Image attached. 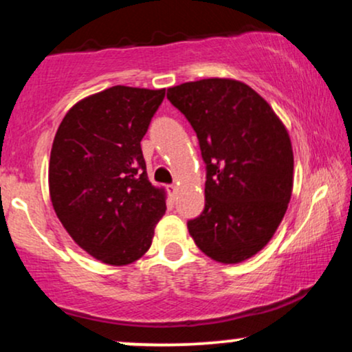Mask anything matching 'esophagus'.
Instances as JSON below:
<instances>
[{
  "instance_id": "obj_1",
  "label": "esophagus",
  "mask_w": 352,
  "mask_h": 352,
  "mask_svg": "<svg viewBox=\"0 0 352 352\" xmlns=\"http://www.w3.org/2000/svg\"><path fill=\"white\" fill-rule=\"evenodd\" d=\"M177 185H173V184H170V185H167V192H168V195L170 197H173V199H175V195H177Z\"/></svg>"
}]
</instances>
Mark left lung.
Wrapping results in <instances>:
<instances>
[{"label": "left lung", "instance_id": "8db88e82", "mask_svg": "<svg viewBox=\"0 0 352 352\" xmlns=\"http://www.w3.org/2000/svg\"><path fill=\"white\" fill-rule=\"evenodd\" d=\"M205 162V208L187 221L199 248L240 263L272 240L293 190V148L270 104L243 82L201 79L170 87Z\"/></svg>", "mask_w": 352, "mask_h": 352}]
</instances>
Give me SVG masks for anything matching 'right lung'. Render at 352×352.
I'll list each match as a JSON object with an SVG mask.
<instances>
[{"label":"right lung","instance_id":"right-lung-1","mask_svg":"<svg viewBox=\"0 0 352 352\" xmlns=\"http://www.w3.org/2000/svg\"><path fill=\"white\" fill-rule=\"evenodd\" d=\"M164 98L165 89L109 87L76 104L56 132L52 207L72 240L104 263L142 256L167 210L140 148Z\"/></svg>","mask_w":352,"mask_h":352}]
</instances>
